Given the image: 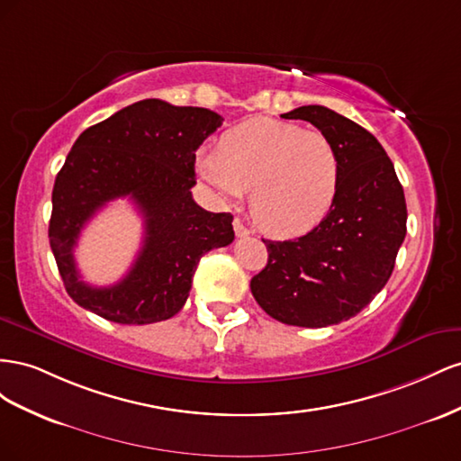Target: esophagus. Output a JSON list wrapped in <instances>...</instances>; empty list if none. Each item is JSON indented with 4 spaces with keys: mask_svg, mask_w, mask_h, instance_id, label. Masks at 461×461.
Instances as JSON below:
<instances>
[{
    "mask_svg": "<svg viewBox=\"0 0 461 461\" xmlns=\"http://www.w3.org/2000/svg\"><path fill=\"white\" fill-rule=\"evenodd\" d=\"M233 230H235V235H238V238H247V235L251 233V230H249L240 218L233 220Z\"/></svg>",
    "mask_w": 461,
    "mask_h": 461,
    "instance_id": "obj_1",
    "label": "esophagus"
}]
</instances>
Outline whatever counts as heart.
<instances>
[{
	"label": "heart",
	"mask_w": 461,
	"mask_h": 461,
	"mask_svg": "<svg viewBox=\"0 0 461 461\" xmlns=\"http://www.w3.org/2000/svg\"><path fill=\"white\" fill-rule=\"evenodd\" d=\"M196 167L223 201H240L251 189L255 223L278 240L317 228L332 210L341 179L330 139L272 117L230 129L220 149L199 152Z\"/></svg>",
	"instance_id": "1"
}]
</instances>
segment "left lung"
<instances>
[{
    "instance_id": "8db88e82",
    "label": "left lung",
    "mask_w": 461,
    "mask_h": 461,
    "mask_svg": "<svg viewBox=\"0 0 461 461\" xmlns=\"http://www.w3.org/2000/svg\"><path fill=\"white\" fill-rule=\"evenodd\" d=\"M303 120L330 139L341 179L328 216L307 235L262 240L268 262L251 280L257 303L289 326L322 328L355 317L383 289L405 238L402 183L369 131L324 106L282 115Z\"/></svg>"
}]
</instances>
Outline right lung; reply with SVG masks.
Wrapping results in <instances>:
<instances>
[{"label":"right lung","instance_id":"1","mask_svg":"<svg viewBox=\"0 0 461 461\" xmlns=\"http://www.w3.org/2000/svg\"><path fill=\"white\" fill-rule=\"evenodd\" d=\"M206 108L149 98L83 131L51 193L50 247L77 305L120 324L172 319L189 297L204 253L233 241V216L193 201L194 150L221 125ZM129 195L145 218L134 267L113 286L80 280L72 249L84 223L113 198Z\"/></svg>","mask_w":461,"mask_h":461}]
</instances>
